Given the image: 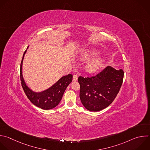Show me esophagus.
Returning a JSON list of instances; mask_svg holds the SVG:
<instances>
[{
    "instance_id": "esophagus-1",
    "label": "esophagus",
    "mask_w": 150,
    "mask_h": 150,
    "mask_svg": "<svg viewBox=\"0 0 150 150\" xmlns=\"http://www.w3.org/2000/svg\"><path fill=\"white\" fill-rule=\"evenodd\" d=\"M73 81H76L78 80V76L77 75H73Z\"/></svg>"
}]
</instances>
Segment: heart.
Segmentation results:
<instances>
[{
    "instance_id": "obj_1",
    "label": "heart",
    "mask_w": 150,
    "mask_h": 150,
    "mask_svg": "<svg viewBox=\"0 0 150 150\" xmlns=\"http://www.w3.org/2000/svg\"><path fill=\"white\" fill-rule=\"evenodd\" d=\"M101 52L96 49H91L85 51L80 56L83 61H89L86 66V71L88 72L93 73L100 69L104 64V59L98 56Z\"/></svg>"
}]
</instances>
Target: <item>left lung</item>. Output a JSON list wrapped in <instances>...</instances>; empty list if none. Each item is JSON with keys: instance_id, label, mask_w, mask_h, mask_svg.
<instances>
[{"instance_id": "1", "label": "left lung", "mask_w": 150, "mask_h": 150, "mask_svg": "<svg viewBox=\"0 0 150 150\" xmlns=\"http://www.w3.org/2000/svg\"><path fill=\"white\" fill-rule=\"evenodd\" d=\"M124 71L107 67L95 76L78 79L79 97L83 107L90 111H99L114 100L122 83Z\"/></svg>"}]
</instances>
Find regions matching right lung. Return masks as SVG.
<instances>
[{"label": "right lung", "instance_id": "obj_1", "mask_svg": "<svg viewBox=\"0 0 150 150\" xmlns=\"http://www.w3.org/2000/svg\"><path fill=\"white\" fill-rule=\"evenodd\" d=\"M28 47L29 46H28L27 49ZM27 49L23 55L20 68L21 81L24 92L30 102L36 107L45 110L54 108L60 103L65 89L72 82V75L68 74L62 76L53 85L43 91L35 92L32 91L27 85L22 74L23 61Z\"/></svg>", "mask_w": 150, "mask_h": 150}]
</instances>
